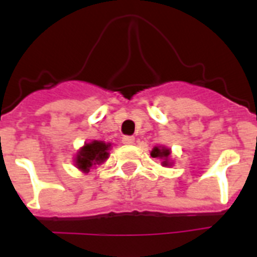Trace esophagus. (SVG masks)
Here are the masks:
<instances>
[{
    "label": "esophagus",
    "instance_id": "1",
    "mask_svg": "<svg viewBox=\"0 0 257 257\" xmlns=\"http://www.w3.org/2000/svg\"><path fill=\"white\" fill-rule=\"evenodd\" d=\"M122 143L126 145H131L135 143V138H134V136H123V138H122Z\"/></svg>",
    "mask_w": 257,
    "mask_h": 257
}]
</instances>
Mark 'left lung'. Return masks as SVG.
<instances>
[{
	"mask_svg": "<svg viewBox=\"0 0 257 257\" xmlns=\"http://www.w3.org/2000/svg\"><path fill=\"white\" fill-rule=\"evenodd\" d=\"M170 154H171V151L169 148H165V147H154L153 151L151 152V156L153 158H161V160H163V166L171 165V162L169 161Z\"/></svg>",
	"mask_w": 257,
	"mask_h": 257,
	"instance_id": "1",
	"label": "left lung"
}]
</instances>
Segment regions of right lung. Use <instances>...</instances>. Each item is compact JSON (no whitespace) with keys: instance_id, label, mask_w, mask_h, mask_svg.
<instances>
[{"instance_id":"1","label":"right lung","mask_w":257,"mask_h":257,"mask_svg":"<svg viewBox=\"0 0 257 257\" xmlns=\"http://www.w3.org/2000/svg\"><path fill=\"white\" fill-rule=\"evenodd\" d=\"M109 148L110 144H106L104 142H97L94 140L91 143H87L79 149L76 156V165L81 171L88 172L92 166L101 165L104 161L109 157Z\"/></svg>"}]
</instances>
